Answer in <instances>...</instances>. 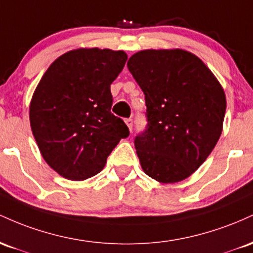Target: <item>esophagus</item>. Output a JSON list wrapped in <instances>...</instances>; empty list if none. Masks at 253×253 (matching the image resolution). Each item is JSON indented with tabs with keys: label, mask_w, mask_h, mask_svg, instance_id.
Here are the masks:
<instances>
[{
	"label": "esophagus",
	"mask_w": 253,
	"mask_h": 253,
	"mask_svg": "<svg viewBox=\"0 0 253 253\" xmlns=\"http://www.w3.org/2000/svg\"><path fill=\"white\" fill-rule=\"evenodd\" d=\"M126 124L127 126V127H129L130 131H132V119L131 118L126 119Z\"/></svg>",
	"instance_id": "obj_1"
}]
</instances>
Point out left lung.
<instances>
[{
  "mask_svg": "<svg viewBox=\"0 0 253 253\" xmlns=\"http://www.w3.org/2000/svg\"><path fill=\"white\" fill-rule=\"evenodd\" d=\"M127 69L146 98L148 124L135 138L142 169L163 184L186 179L220 138L225 90L202 59L186 50L138 51Z\"/></svg>",
  "mask_w": 253,
  "mask_h": 253,
  "instance_id": "obj_1",
  "label": "left lung"
}]
</instances>
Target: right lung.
<instances>
[{
	"instance_id": "right-lung-1",
	"label": "right lung",
	"mask_w": 253,
	"mask_h": 253,
	"mask_svg": "<svg viewBox=\"0 0 253 253\" xmlns=\"http://www.w3.org/2000/svg\"><path fill=\"white\" fill-rule=\"evenodd\" d=\"M124 51L81 47L59 56L42 75L30 104V123L42 157L69 180L98 174L129 129L111 113V84Z\"/></svg>"
}]
</instances>
